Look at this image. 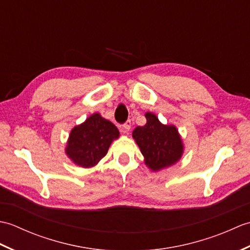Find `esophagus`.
Instances as JSON below:
<instances>
[{
  "mask_svg": "<svg viewBox=\"0 0 250 250\" xmlns=\"http://www.w3.org/2000/svg\"><path fill=\"white\" fill-rule=\"evenodd\" d=\"M131 129V121L128 120L125 122V124L124 125V128H122V131L125 132V133H126V132H129Z\"/></svg>",
  "mask_w": 250,
  "mask_h": 250,
  "instance_id": "obj_1",
  "label": "esophagus"
}]
</instances>
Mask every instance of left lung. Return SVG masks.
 <instances>
[{
    "instance_id": "1",
    "label": "left lung",
    "mask_w": 250,
    "mask_h": 250,
    "mask_svg": "<svg viewBox=\"0 0 250 250\" xmlns=\"http://www.w3.org/2000/svg\"><path fill=\"white\" fill-rule=\"evenodd\" d=\"M144 126H136L132 132L139 145L144 162L153 172L176 164L184 155V143L174 125H163L158 117L147 111Z\"/></svg>"
}]
</instances>
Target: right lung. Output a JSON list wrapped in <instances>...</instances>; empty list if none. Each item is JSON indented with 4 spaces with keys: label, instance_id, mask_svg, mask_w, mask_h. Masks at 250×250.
<instances>
[{
    "label": "right lung",
    "instance_id": "add662e5",
    "mask_svg": "<svg viewBox=\"0 0 250 250\" xmlns=\"http://www.w3.org/2000/svg\"><path fill=\"white\" fill-rule=\"evenodd\" d=\"M119 134L113 122L94 113L71 130L65 153L77 167H93L106 156L110 144L119 139Z\"/></svg>",
    "mask_w": 250,
    "mask_h": 250
}]
</instances>
